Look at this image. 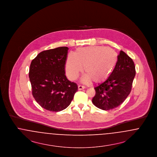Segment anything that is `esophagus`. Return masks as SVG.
Here are the masks:
<instances>
[{
	"label": "esophagus",
	"instance_id": "1",
	"mask_svg": "<svg viewBox=\"0 0 157 157\" xmlns=\"http://www.w3.org/2000/svg\"><path fill=\"white\" fill-rule=\"evenodd\" d=\"M85 88V87L84 86H82V85H78V90H84Z\"/></svg>",
	"mask_w": 157,
	"mask_h": 157
}]
</instances>
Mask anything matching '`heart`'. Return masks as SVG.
I'll return each instance as SVG.
<instances>
[{
  "label": "heart",
  "instance_id": "obj_1",
  "mask_svg": "<svg viewBox=\"0 0 157 157\" xmlns=\"http://www.w3.org/2000/svg\"><path fill=\"white\" fill-rule=\"evenodd\" d=\"M118 62V55L111 48L92 46L79 48L70 53L66 62V72L71 80H76L82 72L86 74L83 81L101 83L110 76Z\"/></svg>",
  "mask_w": 157,
  "mask_h": 157
}]
</instances>
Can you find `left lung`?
<instances>
[{"label": "left lung", "mask_w": 157, "mask_h": 157, "mask_svg": "<svg viewBox=\"0 0 157 157\" xmlns=\"http://www.w3.org/2000/svg\"><path fill=\"white\" fill-rule=\"evenodd\" d=\"M135 74L133 60L121 51L111 74L104 82L95 88L96 94L92 99L93 104L105 111L120 106L131 91Z\"/></svg>", "instance_id": "obj_1"}]
</instances>
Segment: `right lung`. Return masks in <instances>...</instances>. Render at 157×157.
I'll return each instance as SVG.
<instances>
[{
	"label": "right lung",
	"instance_id": "right-lung-1",
	"mask_svg": "<svg viewBox=\"0 0 157 157\" xmlns=\"http://www.w3.org/2000/svg\"><path fill=\"white\" fill-rule=\"evenodd\" d=\"M68 48L58 47L39 53L30 63L29 77L35 101L45 109L58 112L72 101L78 85L65 75Z\"/></svg>",
	"mask_w": 157,
	"mask_h": 157
}]
</instances>
